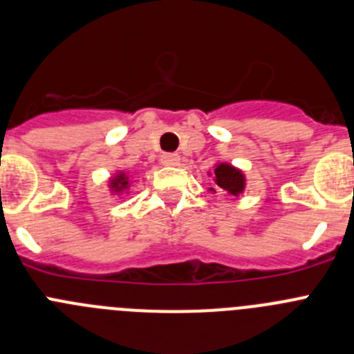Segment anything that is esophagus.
Returning <instances> with one entry per match:
<instances>
[{"mask_svg":"<svg viewBox=\"0 0 354 354\" xmlns=\"http://www.w3.org/2000/svg\"><path fill=\"white\" fill-rule=\"evenodd\" d=\"M162 164L164 166H178L180 164V155L178 153H164L162 155Z\"/></svg>","mask_w":354,"mask_h":354,"instance_id":"obj_1","label":"esophagus"}]
</instances>
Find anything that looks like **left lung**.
<instances>
[{
	"label": "left lung",
	"instance_id": "8db88e82",
	"mask_svg": "<svg viewBox=\"0 0 354 354\" xmlns=\"http://www.w3.org/2000/svg\"><path fill=\"white\" fill-rule=\"evenodd\" d=\"M214 181L230 196H239L244 190V176L239 169L230 164H218L214 169Z\"/></svg>",
	"mask_w": 354,
	"mask_h": 354
}]
</instances>
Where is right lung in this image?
Listing matches in <instances>:
<instances>
[{"mask_svg": "<svg viewBox=\"0 0 354 354\" xmlns=\"http://www.w3.org/2000/svg\"><path fill=\"white\" fill-rule=\"evenodd\" d=\"M125 187H127V178H125V174L120 173L115 180H111V188H113L115 192H120Z\"/></svg>", "mask_w": 354, "mask_h": 354, "instance_id": "obj_1", "label": "right lung"}]
</instances>
